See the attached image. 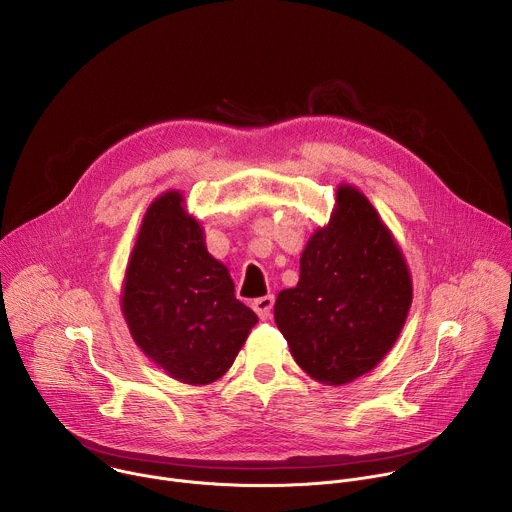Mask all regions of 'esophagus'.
Returning a JSON list of instances; mask_svg holds the SVG:
<instances>
[{
  "mask_svg": "<svg viewBox=\"0 0 512 512\" xmlns=\"http://www.w3.org/2000/svg\"><path fill=\"white\" fill-rule=\"evenodd\" d=\"M273 302H275V298L273 296H263V298H257V300H253V310L257 312V316L261 318V320H267L269 316H271V310H273Z\"/></svg>",
  "mask_w": 512,
  "mask_h": 512,
  "instance_id": "1",
  "label": "esophagus"
}]
</instances>
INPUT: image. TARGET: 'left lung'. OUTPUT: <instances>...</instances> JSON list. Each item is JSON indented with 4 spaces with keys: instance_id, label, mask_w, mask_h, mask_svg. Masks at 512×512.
Listing matches in <instances>:
<instances>
[{
    "instance_id": "left-lung-1",
    "label": "left lung",
    "mask_w": 512,
    "mask_h": 512,
    "mask_svg": "<svg viewBox=\"0 0 512 512\" xmlns=\"http://www.w3.org/2000/svg\"><path fill=\"white\" fill-rule=\"evenodd\" d=\"M413 302L405 255L377 208L338 184L330 221L308 239L300 281L273 316L300 369L324 385L367 375L395 346Z\"/></svg>"
}]
</instances>
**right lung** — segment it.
<instances>
[{
    "mask_svg": "<svg viewBox=\"0 0 512 512\" xmlns=\"http://www.w3.org/2000/svg\"><path fill=\"white\" fill-rule=\"evenodd\" d=\"M121 314L133 342L168 377L210 385L235 362L257 316L235 298L225 263L180 190L145 210L121 283Z\"/></svg>",
    "mask_w": 512,
    "mask_h": 512,
    "instance_id": "obj_1",
    "label": "right lung"
}]
</instances>
